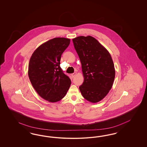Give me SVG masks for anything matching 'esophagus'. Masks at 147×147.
I'll use <instances>...</instances> for the list:
<instances>
[{
    "instance_id": "obj_1",
    "label": "esophagus",
    "mask_w": 147,
    "mask_h": 147,
    "mask_svg": "<svg viewBox=\"0 0 147 147\" xmlns=\"http://www.w3.org/2000/svg\"><path fill=\"white\" fill-rule=\"evenodd\" d=\"M76 75V72H74V73L71 74V76H72V77H73V78H74V76H75Z\"/></svg>"
}]
</instances>
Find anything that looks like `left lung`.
Instances as JSON below:
<instances>
[{"label": "left lung", "instance_id": "obj_1", "mask_svg": "<svg viewBox=\"0 0 147 147\" xmlns=\"http://www.w3.org/2000/svg\"><path fill=\"white\" fill-rule=\"evenodd\" d=\"M81 63L84 81L79 87L83 97L92 103L100 101L111 89L115 71L111 55L91 36L73 39Z\"/></svg>", "mask_w": 147, "mask_h": 147}]
</instances>
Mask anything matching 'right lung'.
Returning <instances> with one entry per match:
<instances>
[{"label": "right lung", "mask_w": 147, "mask_h": 147, "mask_svg": "<svg viewBox=\"0 0 147 147\" xmlns=\"http://www.w3.org/2000/svg\"><path fill=\"white\" fill-rule=\"evenodd\" d=\"M70 39L55 38L41 45L30 58L28 75L37 93L45 100L56 102L67 93L71 81L60 66L61 55Z\"/></svg>", "instance_id": "add662e5"}]
</instances>
